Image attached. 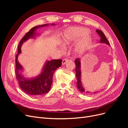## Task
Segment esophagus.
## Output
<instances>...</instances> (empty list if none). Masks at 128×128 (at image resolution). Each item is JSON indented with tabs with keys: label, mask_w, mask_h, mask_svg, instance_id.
<instances>
[{
	"label": "esophagus",
	"mask_w": 128,
	"mask_h": 128,
	"mask_svg": "<svg viewBox=\"0 0 128 128\" xmlns=\"http://www.w3.org/2000/svg\"><path fill=\"white\" fill-rule=\"evenodd\" d=\"M68 60V59H67V58H66V59H63L62 60V64L63 65L64 64L66 63L67 62V61Z\"/></svg>",
	"instance_id": "34e87169"
}]
</instances>
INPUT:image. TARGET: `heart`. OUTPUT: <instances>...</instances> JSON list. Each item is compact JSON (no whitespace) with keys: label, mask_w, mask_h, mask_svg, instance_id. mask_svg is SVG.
Here are the masks:
<instances>
[{"label":"heart","mask_w":128,"mask_h":128,"mask_svg":"<svg viewBox=\"0 0 128 128\" xmlns=\"http://www.w3.org/2000/svg\"><path fill=\"white\" fill-rule=\"evenodd\" d=\"M88 33V31L83 28L73 27L66 31L62 39V42L64 45H69L78 40L80 38L86 36ZM91 38L89 37H84L75 46V51L78 54H82L90 45Z\"/></svg>","instance_id":"heart-1"}]
</instances>
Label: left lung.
Listing matches in <instances>:
<instances>
[{
  "label": "left lung",
  "instance_id": "obj_1",
  "mask_svg": "<svg viewBox=\"0 0 128 128\" xmlns=\"http://www.w3.org/2000/svg\"><path fill=\"white\" fill-rule=\"evenodd\" d=\"M96 32L97 34H99L100 37V42L102 43H105L108 45H110V42L108 41L107 39L106 38L104 34L103 33L102 31L100 30L97 29L96 30ZM75 62L76 64V69H75V72H76V76L77 78V87L78 88L80 92L83 93L85 94H88L90 92L86 91L85 88L82 86V83L80 81V76H81V71H80V59H76L75 60ZM94 92V93H96Z\"/></svg>",
  "mask_w": 128,
  "mask_h": 128
}]
</instances>
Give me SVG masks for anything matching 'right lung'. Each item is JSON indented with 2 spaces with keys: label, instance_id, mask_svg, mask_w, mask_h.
Returning a JSON list of instances; mask_svg holds the SVG:
<instances>
[{
  "label": "right lung",
  "instance_id": "add662e5",
  "mask_svg": "<svg viewBox=\"0 0 128 128\" xmlns=\"http://www.w3.org/2000/svg\"><path fill=\"white\" fill-rule=\"evenodd\" d=\"M48 25V24H45L33 27L26 34L18 46V52L15 58V74L21 90L29 95H41L45 94L50 91L53 81V74L57 68L61 66L62 61L61 59L48 61L40 74L32 78H26L21 74V72L23 70V68L18 61V56L21 52L22 44L29 38L35 36L36 30L38 28ZM52 25H54V24H52Z\"/></svg>",
  "mask_w": 128,
  "mask_h": 128
}]
</instances>
